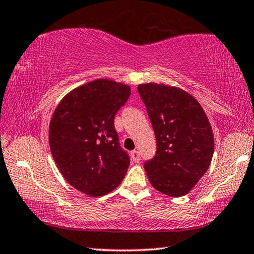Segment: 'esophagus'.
I'll list each match as a JSON object with an SVG mask.
<instances>
[{
  "instance_id": "obj_1",
  "label": "esophagus",
  "mask_w": 254,
  "mask_h": 254,
  "mask_svg": "<svg viewBox=\"0 0 254 254\" xmlns=\"http://www.w3.org/2000/svg\"><path fill=\"white\" fill-rule=\"evenodd\" d=\"M131 157H132V160L135 162V163H138V162L140 161V153H139V150L131 151Z\"/></svg>"
}]
</instances>
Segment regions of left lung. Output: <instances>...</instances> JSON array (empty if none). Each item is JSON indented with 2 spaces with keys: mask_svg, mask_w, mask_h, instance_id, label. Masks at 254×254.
I'll list each match as a JSON object with an SVG mask.
<instances>
[{
  "mask_svg": "<svg viewBox=\"0 0 254 254\" xmlns=\"http://www.w3.org/2000/svg\"><path fill=\"white\" fill-rule=\"evenodd\" d=\"M156 138L155 156L143 168L162 194H188L209 169L214 151L211 124L202 106L186 91L165 84L138 85Z\"/></svg>",
  "mask_w": 254,
  "mask_h": 254,
  "instance_id": "left-lung-1",
  "label": "left lung"
}]
</instances>
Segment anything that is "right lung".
Instances as JSON below:
<instances>
[{
  "label": "right lung",
  "instance_id": "1",
  "mask_svg": "<svg viewBox=\"0 0 254 254\" xmlns=\"http://www.w3.org/2000/svg\"><path fill=\"white\" fill-rule=\"evenodd\" d=\"M130 94V86L96 79L57 106L49 127L50 149L59 171L77 190L103 196L127 175L130 156L120 145L114 119Z\"/></svg>",
  "mask_w": 254,
  "mask_h": 254
}]
</instances>
